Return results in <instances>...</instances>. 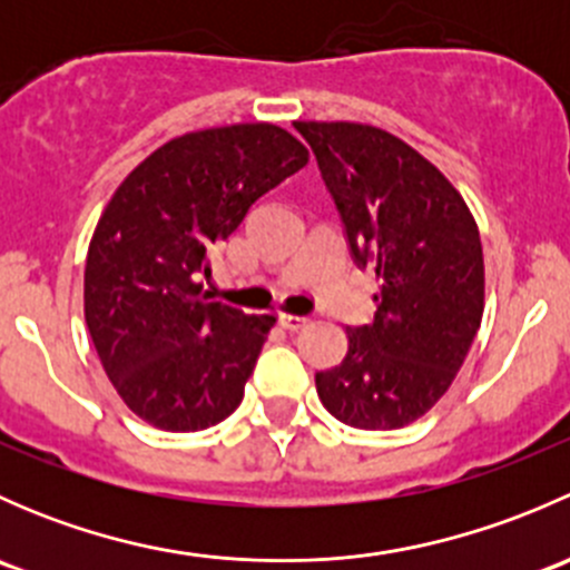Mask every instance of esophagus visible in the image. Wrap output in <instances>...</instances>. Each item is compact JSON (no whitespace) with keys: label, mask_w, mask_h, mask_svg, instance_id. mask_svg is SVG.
Here are the masks:
<instances>
[{"label":"esophagus","mask_w":570,"mask_h":570,"mask_svg":"<svg viewBox=\"0 0 570 570\" xmlns=\"http://www.w3.org/2000/svg\"><path fill=\"white\" fill-rule=\"evenodd\" d=\"M278 320H281V325L284 327H289V331H297V327H303L308 322V317H303V314H278Z\"/></svg>","instance_id":"34e87169"}]
</instances>
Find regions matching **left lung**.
Returning a JSON list of instances; mask_svg holds the SVG:
<instances>
[{"mask_svg": "<svg viewBox=\"0 0 570 570\" xmlns=\"http://www.w3.org/2000/svg\"><path fill=\"white\" fill-rule=\"evenodd\" d=\"M295 129L317 157L350 253L381 284L375 320L347 327V355L317 372V394L350 428H405L446 394L480 331V232L450 178L392 131L347 120Z\"/></svg>", "mask_w": 570, "mask_h": 570, "instance_id": "obj_1", "label": "left lung"}]
</instances>
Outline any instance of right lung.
<instances>
[{
	"instance_id": "1",
	"label": "right lung",
	"mask_w": 570,
	"mask_h": 570,
	"mask_svg": "<svg viewBox=\"0 0 570 570\" xmlns=\"http://www.w3.org/2000/svg\"><path fill=\"white\" fill-rule=\"evenodd\" d=\"M308 163L275 124L189 131L120 181L85 264V322L115 392L142 422L195 433L243 402L273 314L212 301L209 253Z\"/></svg>"
}]
</instances>
